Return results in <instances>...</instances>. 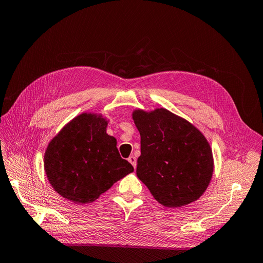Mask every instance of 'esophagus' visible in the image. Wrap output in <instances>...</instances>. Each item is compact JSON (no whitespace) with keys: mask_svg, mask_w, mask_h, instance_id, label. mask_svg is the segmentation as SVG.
<instances>
[{"mask_svg":"<svg viewBox=\"0 0 263 263\" xmlns=\"http://www.w3.org/2000/svg\"><path fill=\"white\" fill-rule=\"evenodd\" d=\"M128 161L132 163V165L134 166V168H136V165H137V160H136V158H135L134 156H130V157L128 158Z\"/></svg>","mask_w":263,"mask_h":263,"instance_id":"34e87169","label":"esophagus"}]
</instances>
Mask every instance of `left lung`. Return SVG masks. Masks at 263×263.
Returning <instances> with one entry per match:
<instances>
[{
	"mask_svg": "<svg viewBox=\"0 0 263 263\" xmlns=\"http://www.w3.org/2000/svg\"><path fill=\"white\" fill-rule=\"evenodd\" d=\"M140 134L137 177L165 208H181L200 198L214 170L212 149L194 125L165 108L135 109Z\"/></svg>",
	"mask_w": 263,
	"mask_h": 263,
	"instance_id": "1",
	"label": "left lung"
}]
</instances>
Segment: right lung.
Masks as SVG:
<instances>
[{
    "label": "right lung",
    "mask_w": 263,
    "mask_h": 263,
    "mask_svg": "<svg viewBox=\"0 0 263 263\" xmlns=\"http://www.w3.org/2000/svg\"><path fill=\"white\" fill-rule=\"evenodd\" d=\"M102 115L83 113L54 136L45 153V172L53 190L67 200L94 202L115 182L134 171L122 159L116 139L106 134Z\"/></svg>",
    "instance_id": "right-lung-1"
}]
</instances>
